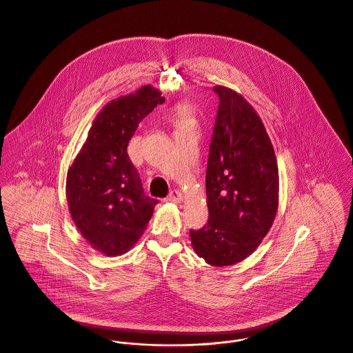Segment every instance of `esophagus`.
<instances>
[{"mask_svg": "<svg viewBox=\"0 0 353 353\" xmlns=\"http://www.w3.org/2000/svg\"><path fill=\"white\" fill-rule=\"evenodd\" d=\"M167 200L170 202H174V203H179L183 200V197H182V193L179 190H172L170 193V196L167 197Z\"/></svg>", "mask_w": 353, "mask_h": 353, "instance_id": "esophagus-1", "label": "esophagus"}]
</instances>
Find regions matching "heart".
<instances>
[{"instance_id": "heart-1", "label": "heart", "mask_w": 353, "mask_h": 353, "mask_svg": "<svg viewBox=\"0 0 353 353\" xmlns=\"http://www.w3.org/2000/svg\"><path fill=\"white\" fill-rule=\"evenodd\" d=\"M175 118L178 122H186L190 119V114H189V110L185 107V105H179L176 110H175Z\"/></svg>"}]
</instances>
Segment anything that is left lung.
<instances>
[{
	"instance_id": "obj_1",
	"label": "left lung",
	"mask_w": 353,
	"mask_h": 353,
	"mask_svg": "<svg viewBox=\"0 0 353 353\" xmlns=\"http://www.w3.org/2000/svg\"><path fill=\"white\" fill-rule=\"evenodd\" d=\"M219 110L206 168L208 223L190 230L194 252L212 266L248 258L269 232L279 208V168L266 129L236 91L216 85Z\"/></svg>"
}]
</instances>
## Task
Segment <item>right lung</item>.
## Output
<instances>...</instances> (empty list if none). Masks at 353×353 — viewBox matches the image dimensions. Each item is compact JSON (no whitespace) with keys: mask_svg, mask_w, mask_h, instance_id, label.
<instances>
[{"mask_svg":"<svg viewBox=\"0 0 353 353\" xmlns=\"http://www.w3.org/2000/svg\"><path fill=\"white\" fill-rule=\"evenodd\" d=\"M163 103L161 92L150 84L108 101L68 170L66 200L72 220L91 248L107 256L132 249L157 203L144 196L126 148L139 123Z\"/></svg>","mask_w":353,"mask_h":353,"instance_id":"1","label":"right lung"}]
</instances>
